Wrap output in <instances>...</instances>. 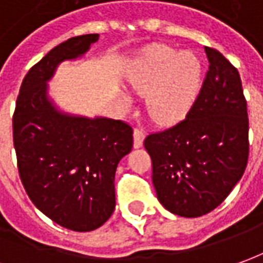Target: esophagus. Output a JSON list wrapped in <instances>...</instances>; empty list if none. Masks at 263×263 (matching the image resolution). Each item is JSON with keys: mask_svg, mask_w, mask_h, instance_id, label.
I'll return each instance as SVG.
<instances>
[{"mask_svg": "<svg viewBox=\"0 0 263 263\" xmlns=\"http://www.w3.org/2000/svg\"><path fill=\"white\" fill-rule=\"evenodd\" d=\"M144 137H145V132L142 131L141 128H135V129H134V146H135V148L142 146Z\"/></svg>", "mask_w": 263, "mask_h": 263, "instance_id": "34e87169", "label": "esophagus"}]
</instances>
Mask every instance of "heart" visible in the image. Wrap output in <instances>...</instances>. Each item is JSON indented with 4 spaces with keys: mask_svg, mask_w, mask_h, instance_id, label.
Returning <instances> with one entry per match:
<instances>
[{
    "mask_svg": "<svg viewBox=\"0 0 263 263\" xmlns=\"http://www.w3.org/2000/svg\"><path fill=\"white\" fill-rule=\"evenodd\" d=\"M200 63L196 57L170 47L145 51L128 76L135 93L146 95L148 115L158 124H170L183 115L200 87ZM125 105L129 99L121 96Z\"/></svg>",
    "mask_w": 263,
    "mask_h": 263,
    "instance_id": "b5f03b06",
    "label": "heart"
}]
</instances>
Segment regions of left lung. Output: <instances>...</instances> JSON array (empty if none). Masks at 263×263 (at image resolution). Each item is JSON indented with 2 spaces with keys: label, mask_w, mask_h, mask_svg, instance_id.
Returning a JSON list of instances; mask_svg holds the SVG:
<instances>
[{
  "label": "left lung",
  "mask_w": 263,
  "mask_h": 263,
  "mask_svg": "<svg viewBox=\"0 0 263 263\" xmlns=\"http://www.w3.org/2000/svg\"><path fill=\"white\" fill-rule=\"evenodd\" d=\"M206 54L209 69L185 118L144 139L157 197L184 217L219 206L242 178L249 157L240 74L220 51L206 47Z\"/></svg>",
  "instance_id": "8db88e82"
}]
</instances>
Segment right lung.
Returning <instances> with one entry per match:
<instances>
[{
  "mask_svg": "<svg viewBox=\"0 0 263 263\" xmlns=\"http://www.w3.org/2000/svg\"><path fill=\"white\" fill-rule=\"evenodd\" d=\"M98 34L71 37L28 70L12 115L21 183L49 219L74 232L101 228L115 210V171L132 149V126L121 119L67 117L46 96L57 64L82 56Z\"/></svg>",
  "mask_w": 263,
  "mask_h": 263,
  "instance_id": "1",
  "label": "right lung"
}]
</instances>
